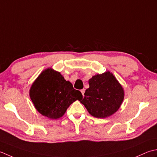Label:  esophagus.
Returning a JSON list of instances; mask_svg holds the SVG:
<instances>
[{
  "label": "esophagus",
  "instance_id": "obj_1",
  "mask_svg": "<svg viewBox=\"0 0 157 157\" xmlns=\"http://www.w3.org/2000/svg\"><path fill=\"white\" fill-rule=\"evenodd\" d=\"M81 93H82V95H84V94H85V89H81Z\"/></svg>",
  "mask_w": 157,
  "mask_h": 157
}]
</instances>
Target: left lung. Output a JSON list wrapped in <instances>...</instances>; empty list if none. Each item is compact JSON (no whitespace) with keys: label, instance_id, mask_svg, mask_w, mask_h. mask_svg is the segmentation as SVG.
Listing matches in <instances>:
<instances>
[{"label":"left lung","instance_id":"8db88e82","mask_svg":"<svg viewBox=\"0 0 157 157\" xmlns=\"http://www.w3.org/2000/svg\"><path fill=\"white\" fill-rule=\"evenodd\" d=\"M89 87L80 101L89 113L96 118H105L120 108L124 99L123 87L110 72L94 76L89 81Z\"/></svg>","mask_w":157,"mask_h":157}]
</instances>
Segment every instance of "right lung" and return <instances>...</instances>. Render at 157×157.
Listing matches in <instances>:
<instances>
[{
  "label": "right lung",
  "instance_id": "add662e5",
  "mask_svg": "<svg viewBox=\"0 0 157 157\" xmlns=\"http://www.w3.org/2000/svg\"><path fill=\"white\" fill-rule=\"evenodd\" d=\"M30 96L36 109L52 119L62 117L70 104L82 98L81 91L52 68L38 76L30 88Z\"/></svg>",
  "mask_w": 157,
  "mask_h": 157
}]
</instances>
